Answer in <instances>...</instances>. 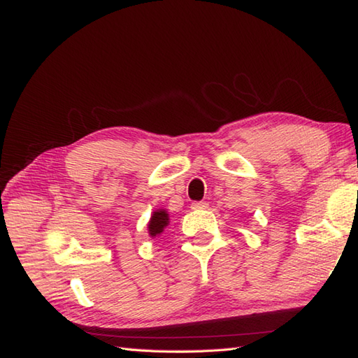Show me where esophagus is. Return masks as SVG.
Wrapping results in <instances>:
<instances>
[{
  "mask_svg": "<svg viewBox=\"0 0 358 358\" xmlns=\"http://www.w3.org/2000/svg\"><path fill=\"white\" fill-rule=\"evenodd\" d=\"M191 208L192 209H206L208 208V203L206 201H194Z\"/></svg>",
  "mask_w": 358,
  "mask_h": 358,
  "instance_id": "obj_1",
  "label": "esophagus"
}]
</instances>
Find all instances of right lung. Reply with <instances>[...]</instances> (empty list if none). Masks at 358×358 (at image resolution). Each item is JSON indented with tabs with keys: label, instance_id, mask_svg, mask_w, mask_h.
Returning a JSON list of instances; mask_svg holds the SVG:
<instances>
[{
	"label": "right lung",
	"instance_id": "right-lung-1",
	"mask_svg": "<svg viewBox=\"0 0 358 358\" xmlns=\"http://www.w3.org/2000/svg\"><path fill=\"white\" fill-rule=\"evenodd\" d=\"M169 224V217H167L166 210H157L154 212V215H152L150 222H149V234L152 237H155L157 234L163 232L164 227Z\"/></svg>",
	"mask_w": 358,
	"mask_h": 358
}]
</instances>
